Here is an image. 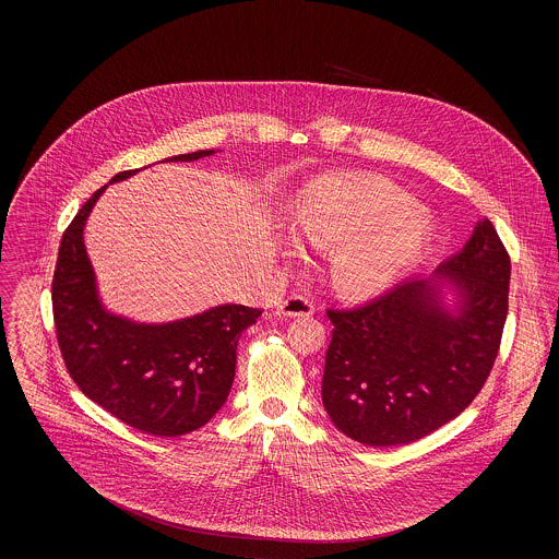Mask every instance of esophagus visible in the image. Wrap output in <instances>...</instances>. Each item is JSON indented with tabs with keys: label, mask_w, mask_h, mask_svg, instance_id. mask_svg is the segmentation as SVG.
<instances>
[{
	"label": "esophagus",
	"mask_w": 559,
	"mask_h": 559,
	"mask_svg": "<svg viewBox=\"0 0 559 559\" xmlns=\"http://www.w3.org/2000/svg\"><path fill=\"white\" fill-rule=\"evenodd\" d=\"M278 312L283 317H292V319H295V317H310L314 312V304L304 295H292V297L281 301Z\"/></svg>",
	"instance_id": "1"
}]
</instances>
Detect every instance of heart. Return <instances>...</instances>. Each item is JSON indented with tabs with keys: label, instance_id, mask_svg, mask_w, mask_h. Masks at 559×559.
Segmentation results:
<instances>
[{
	"label": "heart",
	"instance_id": "b5f03b06",
	"mask_svg": "<svg viewBox=\"0 0 559 559\" xmlns=\"http://www.w3.org/2000/svg\"><path fill=\"white\" fill-rule=\"evenodd\" d=\"M399 187L379 178H324L301 190L293 228L314 247H335L333 283L372 293L411 266L431 239L426 215Z\"/></svg>",
	"mask_w": 559,
	"mask_h": 559
}]
</instances>
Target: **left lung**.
Returning a JSON list of instances; mask_svg holds the SVG:
<instances>
[{
    "label": "left lung",
    "mask_w": 559,
    "mask_h": 559,
    "mask_svg": "<svg viewBox=\"0 0 559 559\" xmlns=\"http://www.w3.org/2000/svg\"><path fill=\"white\" fill-rule=\"evenodd\" d=\"M511 262L490 219L431 278L406 281L356 308H329L322 404L347 438L408 444L461 415L497 360ZM447 280L457 310L439 304Z\"/></svg>",
    "instance_id": "1"
}]
</instances>
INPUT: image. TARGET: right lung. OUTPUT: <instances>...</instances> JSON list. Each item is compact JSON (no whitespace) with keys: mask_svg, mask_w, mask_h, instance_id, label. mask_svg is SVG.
Here are the masks:
<instances>
[{"mask_svg":"<svg viewBox=\"0 0 559 559\" xmlns=\"http://www.w3.org/2000/svg\"><path fill=\"white\" fill-rule=\"evenodd\" d=\"M212 153L165 160H197ZM135 171H121L112 182ZM105 188L83 203L60 240L52 278L58 347L81 392L112 417L159 438L182 436L205 426L228 399L240 333L262 310L226 304L167 324L108 314L83 245L85 219Z\"/></svg>","mask_w":559,"mask_h":559,"instance_id":"obj_1","label":"right lung"}]
</instances>
